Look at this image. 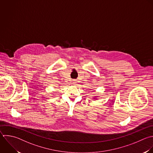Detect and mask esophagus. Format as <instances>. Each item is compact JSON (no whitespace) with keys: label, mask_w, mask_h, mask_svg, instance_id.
<instances>
[{"label":"esophagus","mask_w":153,"mask_h":153,"mask_svg":"<svg viewBox=\"0 0 153 153\" xmlns=\"http://www.w3.org/2000/svg\"><path fill=\"white\" fill-rule=\"evenodd\" d=\"M76 82V80H73V84H75Z\"/></svg>","instance_id":"34e87169"}]
</instances>
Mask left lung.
<instances>
[{
    "label": "left lung",
    "instance_id": "8db88e82",
    "mask_svg": "<svg viewBox=\"0 0 153 153\" xmlns=\"http://www.w3.org/2000/svg\"><path fill=\"white\" fill-rule=\"evenodd\" d=\"M94 99H96V98H94Z\"/></svg>",
    "mask_w": 153,
    "mask_h": 153
}]
</instances>
